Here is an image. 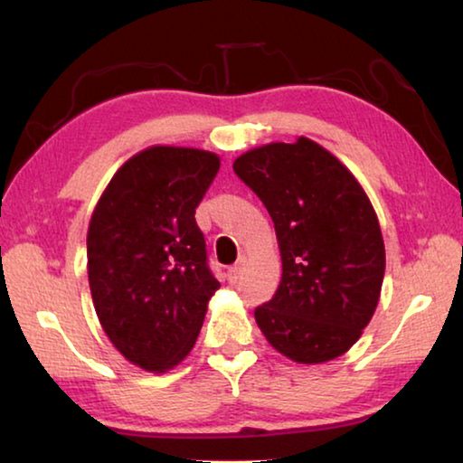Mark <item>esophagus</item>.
<instances>
[{"label": "esophagus", "instance_id": "obj_1", "mask_svg": "<svg viewBox=\"0 0 463 463\" xmlns=\"http://www.w3.org/2000/svg\"><path fill=\"white\" fill-rule=\"evenodd\" d=\"M245 257H239V261L232 265V268L229 269V279L231 281H239V278H241V273H242V269H245Z\"/></svg>", "mask_w": 463, "mask_h": 463}]
</instances>
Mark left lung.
<instances>
[{
	"instance_id": "8db88e82",
	"label": "left lung",
	"mask_w": 463,
	"mask_h": 463,
	"mask_svg": "<svg viewBox=\"0 0 463 463\" xmlns=\"http://www.w3.org/2000/svg\"><path fill=\"white\" fill-rule=\"evenodd\" d=\"M234 174L276 226L281 281L255 320L298 364L343 355L372 320L386 269L382 231L351 171L315 140L271 143L234 161Z\"/></svg>"
}]
</instances>
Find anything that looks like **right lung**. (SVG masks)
Returning <instances> with one entry per match:
<instances>
[{"instance_id":"1","label":"right lung","mask_w":463,"mask_h":463,"mask_svg":"<svg viewBox=\"0 0 463 463\" xmlns=\"http://www.w3.org/2000/svg\"><path fill=\"white\" fill-rule=\"evenodd\" d=\"M218 169L214 153L151 146L116 171L93 210V307L114 347L146 372H165L190 354L221 288L195 222Z\"/></svg>"}]
</instances>
